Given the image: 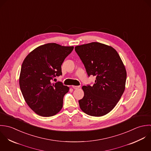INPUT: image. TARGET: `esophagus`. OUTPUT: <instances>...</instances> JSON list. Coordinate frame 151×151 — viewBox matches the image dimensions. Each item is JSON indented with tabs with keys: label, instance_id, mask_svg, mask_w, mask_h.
<instances>
[{
	"label": "esophagus",
	"instance_id": "esophagus-1",
	"mask_svg": "<svg viewBox=\"0 0 151 151\" xmlns=\"http://www.w3.org/2000/svg\"><path fill=\"white\" fill-rule=\"evenodd\" d=\"M72 88L74 89H78L80 88V86H72Z\"/></svg>",
	"mask_w": 151,
	"mask_h": 151
}]
</instances>
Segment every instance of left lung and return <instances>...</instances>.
<instances>
[{
	"instance_id": "left-lung-1",
	"label": "left lung",
	"mask_w": 151,
	"mask_h": 151,
	"mask_svg": "<svg viewBox=\"0 0 151 151\" xmlns=\"http://www.w3.org/2000/svg\"><path fill=\"white\" fill-rule=\"evenodd\" d=\"M89 76H96L95 83L83 86L84 96L79 100L81 109L94 117L104 116L116 106L122 95L127 72L120 55L112 47L93 42L76 46Z\"/></svg>"
}]
</instances>
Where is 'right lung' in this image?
I'll use <instances>...</instances> for the list:
<instances>
[{"mask_svg":"<svg viewBox=\"0 0 151 151\" xmlns=\"http://www.w3.org/2000/svg\"><path fill=\"white\" fill-rule=\"evenodd\" d=\"M73 47L48 43L35 48L22 65L19 85L23 97L37 114L51 117L62 108L64 95L69 88L51 81L62 75L61 65Z\"/></svg>","mask_w":151,"mask_h":151,"instance_id":"1","label":"right lung"}]
</instances>
